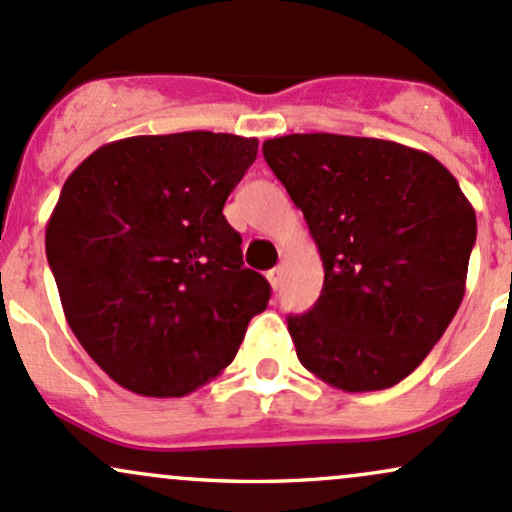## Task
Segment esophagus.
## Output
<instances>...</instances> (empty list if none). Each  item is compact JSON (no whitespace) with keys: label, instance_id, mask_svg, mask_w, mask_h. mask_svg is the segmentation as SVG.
I'll return each instance as SVG.
<instances>
[{"label":"esophagus","instance_id":"1","mask_svg":"<svg viewBox=\"0 0 512 512\" xmlns=\"http://www.w3.org/2000/svg\"><path fill=\"white\" fill-rule=\"evenodd\" d=\"M280 280H283V268H273V271H268V283H271L273 290H278L280 287Z\"/></svg>","mask_w":512,"mask_h":512}]
</instances>
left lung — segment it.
<instances>
[{
    "instance_id": "1",
    "label": "left lung",
    "mask_w": 512,
    "mask_h": 512,
    "mask_svg": "<svg viewBox=\"0 0 512 512\" xmlns=\"http://www.w3.org/2000/svg\"><path fill=\"white\" fill-rule=\"evenodd\" d=\"M263 157L324 261L317 304L287 317L297 358L343 392L394 387L462 304L472 203L438 159L377 137H273Z\"/></svg>"
}]
</instances>
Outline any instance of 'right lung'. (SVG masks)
I'll return each mask as SVG.
<instances>
[{"label":"right lung","instance_id":"1","mask_svg":"<svg viewBox=\"0 0 512 512\" xmlns=\"http://www.w3.org/2000/svg\"><path fill=\"white\" fill-rule=\"evenodd\" d=\"M256 137L174 132L96 149L62 186L45 254L65 319L96 365L142 396L220 375L271 300L222 215Z\"/></svg>","mask_w":512,"mask_h":512}]
</instances>
